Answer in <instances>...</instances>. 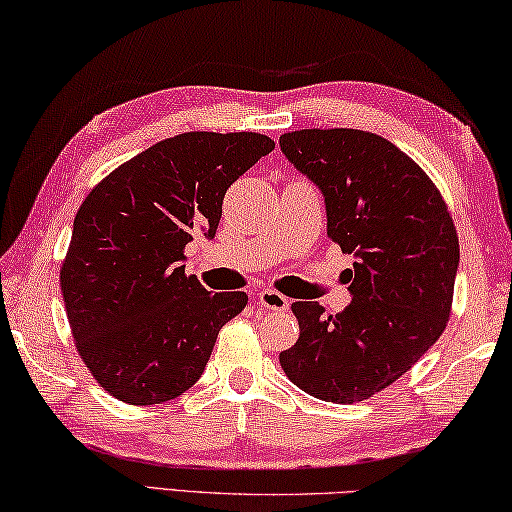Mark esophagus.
Masks as SVG:
<instances>
[{
    "label": "esophagus",
    "mask_w": 512,
    "mask_h": 512,
    "mask_svg": "<svg viewBox=\"0 0 512 512\" xmlns=\"http://www.w3.org/2000/svg\"><path fill=\"white\" fill-rule=\"evenodd\" d=\"M258 304H261L263 308H270V311H276V313L288 311V308H290L288 297H283L281 292H276V290L258 292Z\"/></svg>",
    "instance_id": "34e87169"
}]
</instances>
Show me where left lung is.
Wrapping results in <instances>:
<instances>
[{"label":"left lung","mask_w":512,"mask_h":512,"mask_svg":"<svg viewBox=\"0 0 512 512\" xmlns=\"http://www.w3.org/2000/svg\"><path fill=\"white\" fill-rule=\"evenodd\" d=\"M279 145L320 188L329 238L356 258L345 311L324 317L317 301L292 304L299 340L281 351V367L308 395L354 404L395 383L445 331L456 226L422 167L376 133L301 129Z\"/></svg>","instance_id":"left-lung-1"}]
</instances>
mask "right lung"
I'll list each match as a JSON object with an SVG mask.
<instances>
[{
	"label": "right lung",
	"mask_w": 512,
	"mask_h": 512,
	"mask_svg": "<svg viewBox=\"0 0 512 512\" xmlns=\"http://www.w3.org/2000/svg\"><path fill=\"white\" fill-rule=\"evenodd\" d=\"M274 149L261 133L190 131L156 142L92 188L61 267L83 363L133 406L195 385L245 292H208L186 274L195 233L215 238L224 192Z\"/></svg>",
	"instance_id": "1"
}]
</instances>
